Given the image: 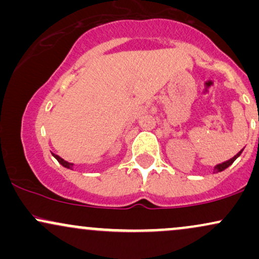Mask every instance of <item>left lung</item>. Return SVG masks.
<instances>
[{
	"label": "left lung",
	"mask_w": 259,
	"mask_h": 259,
	"mask_svg": "<svg viewBox=\"0 0 259 259\" xmlns=\"http://www.w3.org/2000/svg\"><path fill=\"white\" fill-rule=\"evenodd\" d=\"M241 152H242V150L240 151V152L237 153L236 156H234L233 158H231V159L227 160V162H223V163H221V164H217L215 167H214V173H219V171H223V170H224V169H227V168L229 167V165H231V164H233V163H234V160L236 159L237 157L240 156V154H241Z\"/></svg>",
	"instance_id": "obj_1"
}]
</instances>
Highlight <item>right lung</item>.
Segmentation results:
<instances>
[{"label": "right lung", "mask_w": 259, "mask_h": 259, "mask_svg": "<svg viewBox=\"0 0 259 259\" xmlns=\"http://www.w3.org/2000/svg\"><path fill=\"white\" fill-rule=\"evenodd\" d=\"M53 157H55V158L57 159L58 162L61 163L62 165H63V167L68 168V169H73V163H69V162H67V160H64L63 158H61V157L57 156V154H55V153H53Z\"/></svg>", "instance_id": "1"}]
</instances>
